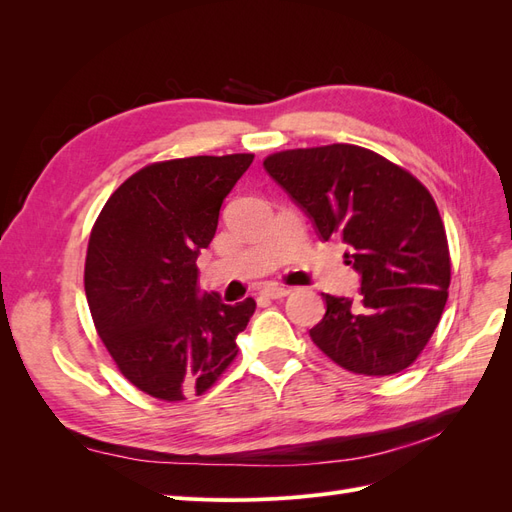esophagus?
I'll use <instances>...</instances> for the list:
<instances>
[{"instance_id": "34e87169", "label": "esophagus", "mask_w": 512, "mask_h": 512, "mask_svg": "<svg viewBox=\"0 0 512 512\" xmlns=\"http://www.w3.org/2000/svg\"><path fill=\"white\" fill-rule=\"evenodd\" d=\"M260 292L265 294L267 299H284V297H288V294L292 292V288H288V286H277V284H269V286L262 288Z\"/></svg>"}]
</instances>
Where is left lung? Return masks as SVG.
Masks as SVG:
<instances>
[{"instance_id":"left-lung-1","label":"left lung","mask_w":512,"mask_h":512,"mask_svg":"<svg viewBox=\"0 0 512 512\" xmlns=\"http://www.w3.org/2000/svg\"><path fill=\"white\" fill-rule=\"evenodd\" d=\"M269 177L312 220L318 237L346 243L359 299L322 294L327 314L312 342L352 374L391 376L423 352L451 284L444 224L425 185L356 145L273 153Z\"/></svg>"}]
</instances>
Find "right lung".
<instances>
[{
    "label": "right lung",
    "mask_w": 512,
    "mask_h": 512,
    "mask_svg": "<svg viewBox=\"0 0 512 512\" xmlns=\"http://www.w3.org/2000/svg\"><path fill=\"white\" fill-rule=\"evenodd\" d=\"M252 160L232 153L149 164L111 194L91 230V318L121 374L151 397L203 395L239 352L256 301L200 294L196 258Z\"/></svg>",
    "instance_id": "right-lung-1"
}]
</instances>
